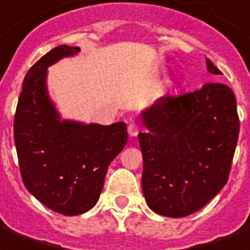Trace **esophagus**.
I'll use <instances>...</instances> for the list:
<instances>
[{
  "label": "esophagus",
  "mask_w": 250,
  "mask_h": 250,
  "mask_svg": "<svg viewBox=\"0 0 250 250\" xmlns=\"http://www.w3.org/2000/svg\"><path fill=\"white\" fill-rule=\"evenodd\" d=\"M127 131H128L130 136H136L138 132H139V127H138V125H136L135 122H131L130 125H128V127H127Z\"/></svg>",
  "instance_id": "1"
}]
</instances>
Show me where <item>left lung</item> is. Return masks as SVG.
<instances>
[{
	"label": "left lung",
	"instance_id": "8db88e82",
	"mask_svg": "<svg viewBox=\"0 0 250 250\" xmlns=\"http://www.w3.org/2000/svg\"><path fill=\"white\" fill-rule=\"evenodd\" d=\"M207 68L221 74L209 59ZM142 187L155 213L184 217L201 209L227 184L240 120L233 91L207 83L179 97L164 95L142 112Z\"/></svg>",
	"mask_w": 250,
	"mask_h": 250
}]
</instances>
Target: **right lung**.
Returning <instances> with one entry per match:
<instances>
[{"instance_id":"1","label":"right lung","mask_w":250,"mask_h":250,"mask_svg":"<svg viewBox=\"0 0 250 250\" xmlns=\"http://www.w3.org/2000/svg\"><path fill=\"white\" fill-rule=\"evenodd\" d=\"M79 47L57 46L23 79L14 115V143L27 191L54 212L75 216L97 204L110 163L125 148L127 125L62 120L46 86L47 67Z\"/></svg>"}]
</instances>
